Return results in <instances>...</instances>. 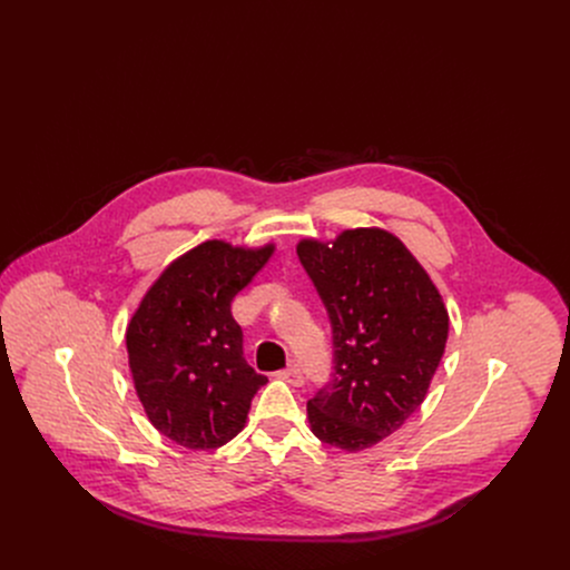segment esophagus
<instances>
[{"label":"esophagus","mask_w":570,"mask_h":570,"mask_svg":"<svg viewBox=\"0 0 570 570\" xmlns=\"http://www.w3.org/2000/svg\"><path fill=\"white\" fill-rule=\"evenodd\" d=\"M279 379H284L291 385H302L304 383V374H302L299 365H288L286 370L279 372Z\"/></svg>","instance_id":"34e87169"}]
</instances>
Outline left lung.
Returning <instances> with one entry per match:
<instances>
[{
	"label": "left lung",
	"instance_id": "left-lung-1",
	"mask_svg": "<svg viewBox=\"0 0 570 570\" xmlns=\"http://www.w3.org/2000/svg\"><path fill=\"white\" fill-rule=\"evenodd\" d=\"M297 257L327 308L334 374L306 403L317 440L356 453L392 435L426 396L449 313L429 273L381 227L302 238Z\"/></svg>",
	"mask_w": 570,
	"mask_h": 570
}]
</instances>
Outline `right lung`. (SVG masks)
I'll return each instance as SVG.
<instances>
[{"label": "right lung", "mask_w": 570, "mask_h": 570, "mask_svg": "<svg viewBox=\"0 0 570 570\" xmlns=\"http://www.w3.org/2000/svg\"><path fill=\"white\" fill-rule=\"evenodd\" d=\"M275 246L205 240L171 262L141 297L126 330L128 365L150 424L191 451L227 444L246 426L268 383L243 358L234 295L266 266Z\"/></svg>", "instance_id": "obj_1"}]
</instances>
